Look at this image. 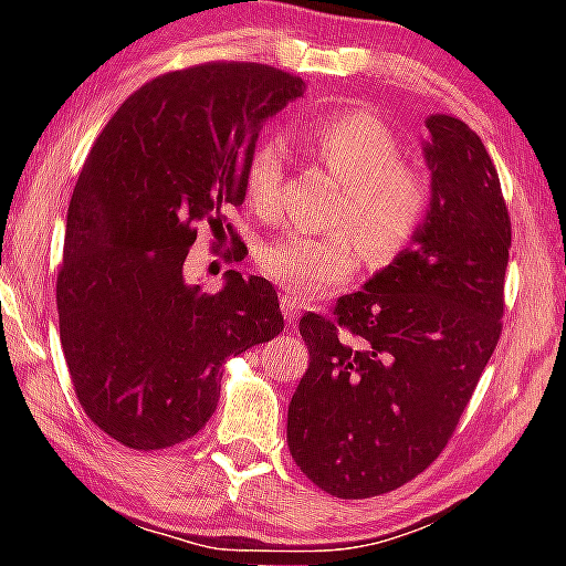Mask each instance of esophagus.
<instances>
[{
  "label": "esophagus",
  "instance_id": "34e87169",
  "mask_svg": "<svg viewBox=\"0 0 566 566\" xmlns=\"http://www.w3.org/2000/svg\"><path fill=\"white\" fill-rule=\"evenodd\" d=\"M281 312L289 322H296L301 316V301L296 296H283L281 298Z\"/></svg>",
  "mask_w": 566,
  "mask_h": 566
}]
</instances>
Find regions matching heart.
Returning <instances> with one entry per match:
<instances>
[{
    "label": "heart",
    "instance_id": "1",
    "mask_svg": "<svg viewBox=\"0 0 566 566\" xmlns=\"http://www.w3.org/2000/svg\"><path fill=\"white\" fill-rule=\"evenodd\" d=\"M308 149L343 185L327 216L329 234H283L262 244L258 270L296 296H316L350 281L360 247L381 268L412 244L428 219L432 185L415 165L401 161V144L370 113H345L308 130ZM289 146L268 138L247 165V200L265 219L283 208Z\"/></svg>",
    "mask_w": 566,
    "mask_h": 566
}]
</instances>
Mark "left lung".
<instances>
[{"label":"left lung","instance_id":"8db88e82","mask_svg":"<svg viewBox=\"0 0 566 566\" xmlns=\"http://www.w3.org/2000/svg\"><path fill=\"white\" fill-rule=\"evenodd\" d=\"M428 128L420 234L332 316L298 322L308 368L289 451L339 500L397 490L438 459L502 335L513 227L497 169L467 123L430 115Z\"/></svg>","mask_w":566,"mask_h":566}]
</instances>
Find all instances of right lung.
<instances>
[{
  "instance_id": "1",
  "label": "right lung",
  "mask_w": 566,
  "mask_h": 566,
  "mask_svg": "<svg viewBox=\"0 0 566 566\" xmlns=\"http://www.w3.org/2000/svg\"><path fill=\"white\" fill-rule=\"evenodd\" d=\"M304 90L268 64L177 69L138 87L90 149L66 216L59 329L84 415L120 446L161 451L196 436L223 363L281 335L265 277L229 270L203 293L182 265L198 227L239 242L227 213L244 203L260 130Z\"/></svg>"
}]
</instances>
